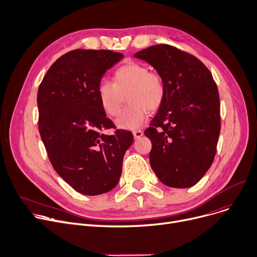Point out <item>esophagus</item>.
<instances>
[{
  "label": "esophagus",
  "mask_w": 257,
  "mask_h": 257,
  "mask_svg": "<svg viewBox=\"0 0 257 257\" xmlns=\"http://www.w3.org/2000/svg\"><path fill=\"white\" fill-rule=\"evenodd\" d=\"M133 135H134V138H135V139H139L140 137L143 136V132L142 131H134Z\"/></svg>",
  "instance_id": "esophagus-1"
}]
</instances>
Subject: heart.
I'll return each mask as SVG.
<instances>
[{
  "label": "heart",
  "mask_w": 257,
  "mask_h": 257,
  "mask_svg": "<svg viewBox=\"0 0 257 257\" xmlns=\"http://www.w3.org/2000/svg\"><path fill=\"white\" fill-rule=\"evenodd\" d=\"M97 95L103 111L109 116L119 115L124 96L130 104L117 118L116 125L121 130H137L148 117L149 109L156 111L165 97L162 77L140 63H128L117 69L113 82L102 80Z\"/></svg>",
  "instance_id": "heart-1"
}]
</instances>
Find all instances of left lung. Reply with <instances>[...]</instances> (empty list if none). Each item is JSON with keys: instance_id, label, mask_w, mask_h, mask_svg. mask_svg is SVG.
<instances>
[{"instance_id": "8db88e82", "label": "left lung", "mask_w": 257, "mask_h": 257, "mask_svg": "<svg viewBox=\"0 0 257 257\" xmlns=\"http://www.w3.org/2000/svg\"><path fill=\"white\" fill-rule=\"evenodd\" d=\"M165 85L164 100L144 134L152 141L150 163L163 184L188 188L204 177L216 152L221 116L211 72L200 59L169 45L137 52Z\"/></svg>"}]
</instances>
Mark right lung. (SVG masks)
<instances>
[{
  "label": "right lung",
  "mask_w": 257,
  "mask_h": 257,
  "mask_svg": "<svg viewBox=\"0 0 257 257\" xmlns=\"http://www.w3.org/2000/svg\"><path fill=\"white\" fill-rule=\"evenodd\" d=\"M123 54L76 49L59 57L38 92L39 128L55 172L79 193L98 195L118 184L131 132L114 127L102 109L97 88L106 70Z\"/></svg>",
  "instance_id": "obj_1"
}]
</instances>
